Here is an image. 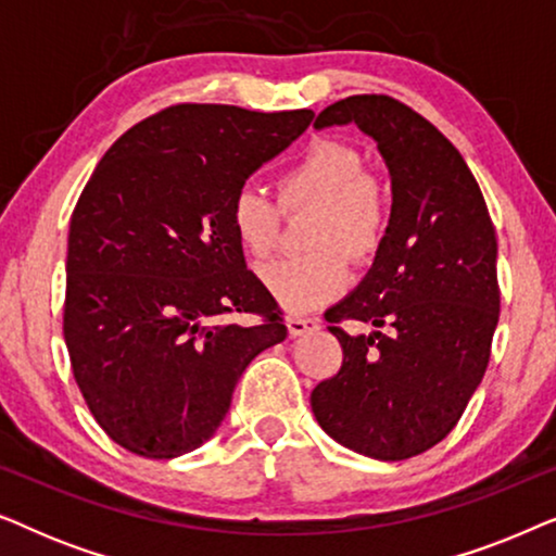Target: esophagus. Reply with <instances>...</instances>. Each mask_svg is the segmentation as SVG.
Instances as JSON below:
<instances>
[{
    "mask_svg": "<svg viewBox=\"0 0 556 556\" xmlns=\"http://www.w3.org/2000/svg\"><path fill=\"white\" fill-rule=\"evenodd\" d=\"M286 326H288V333H291V337H303V333L316 331L321 324H318V318L288 316V318H286Z\"/></svg>",
    "mask_w": 556,
    "mask_h": 556,
    "instance_id": "1",
    "label": "esophagus"
}]
</instances>
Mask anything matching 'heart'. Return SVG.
Here are the masks:
<instances>
[{
  "label": "heart",
  "mask_w": 556,
  "mask_h": 556,
  "mask_svg": "<svg viewBox=\"0 0 556 556\" xmlns=\"http://www.w3.org/2000/svg\"><path fill=\"white\" fill-rule=\"evenodd\" d=\"M280 204H318L308 255L278 257L257 276L288 311H308L346 291L354 261H369L390 230V192L364 169V156L341 141H318L278 181ZM230 225L245 253L265 257L280 235V207L255 185H240L230 202Z\"/></svg>",
  "instance_id": "heart-1"
}]
</instances>
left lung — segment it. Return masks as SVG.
<instances>
[{
    "mask_svg": "<svg viewBox=\"0 0 556 556\" xmlns=\"http://www.w3.org/2000/svg\"><path fill=\"white\" fill-rule=\"evenodd\" d=\"M356 124L392 179V219L359 286L326 311L341 369L311 392L326 435L377 460L438 445L489 367L498 324L496 230L460 151L390 96H349L316 128ZM359 320L371 334H346Z\"/></svg>",
    "mask_w": 556,
    "mask_h": 556,
    "instance_id": "8db88e82",
    "label": "left lung"
}]
</instances>
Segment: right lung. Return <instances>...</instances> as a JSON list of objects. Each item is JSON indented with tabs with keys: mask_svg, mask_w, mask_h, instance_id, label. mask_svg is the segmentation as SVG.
<instances>
[{
	"mask_svg": "<svg viewBox=\"0 0 556 556\" xmlns=\"http://www.w3.org/2000/svg\"><path fill=\"white\" fill-rule=\"evenodd\" d=\"M311 121L306 109L179 103L98 162L71 217L63 333L113 443L154 460L200 447L248 364L286 339L276 301L245 268L230 202ZM238 313L262 321L238 325Z\"/></svg>",
	"mask_w": 556,
	"mask_h": 556,
	"instance_id": "add662e5",
	"label": "right lung"
}]
</instances>
